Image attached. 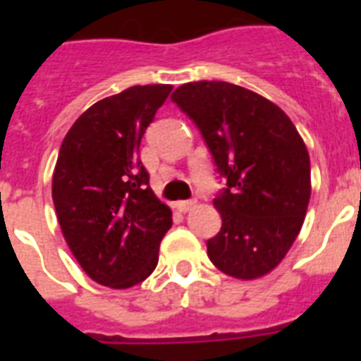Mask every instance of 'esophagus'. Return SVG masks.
Wrapping results in <instances>:
<instances>
[{
  "instance_id": "obj_1",
  "label": "esophagus",
  "mask_w": 361,
  "mask_h": 361,
  "mask_svg": "<svg viewBox=\"0 0 361 361\" xmlns=\"http://www.w3.org/2000/svg\"><path fill=\"white\" fill-rule=\"evenodd\" d=\"M176 206H178V209H180L181 214H187V212H191V209L197 206V200H195V198H191V200H181V202H178Z\"/></svg>"
}]
</instances>
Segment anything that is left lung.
I'll list each match as a JSON object with an SVG mask.
<instances>
[{"mask_svg":"<svg viewBox=\"0 0 361 361\" xmlns=\"http://www.w3.org/2000/svg\"><path fill=\"white\" fill-rule=\"evenodd\" d=\"M172 101L191 118L226 181L214 206L223 226L208 257L234 279L268 275L302 231L311 163L290 118L262 95L221 80L183 84Z\"/></svg>","mask_w":361,"mask_h":361,"instance_id":"obj_1","label":"left lung"}]
</instances>
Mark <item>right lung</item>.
Masks as SVG:
<instances>
[{
  "label": "right lung",
  "mask_w": 361,
  "mask_h": 361,
  "mask_svg": "<svg viewBox=\"0 0 361 361\" xmlns=\"http://www.w3.org/2000/svg\"><path fill=\"white\" fill-rule=\"evenodd\" d=\"M172 92L133 86L92 104L59 147L52 198L63 238L95 283L130 288L152 275L172 209L155 197L140 140Z\"/></svg>",
  "instance_id": "obj_1"
}]
</instances>
